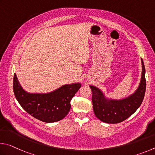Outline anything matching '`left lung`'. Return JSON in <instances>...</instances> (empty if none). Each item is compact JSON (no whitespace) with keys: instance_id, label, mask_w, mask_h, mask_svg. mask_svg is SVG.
I'll use <instances>...</instances> for the list:
<instances>
[{"instance_id":"8db88e82","label":"left lung","mask_w":155,"mask_h":155,"mask_svg":"<svg viewBox=\"0 0 155 155\" xmlns=\"http://www.w3.org/2000/svg\"><path fill=\"white\" fill-rule=\"evenodd\" d=\"M142 77L137 90L131 95L122 99H108L99 88L90 86L94 113L97 118L106 123H119L131 116L142 104L146 92L145 67L142 58Z\"/></svg>"}]
</instances>
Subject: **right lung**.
<instances>
[{
	"label": "right lung",
	"instance_id": "right-lung-1",
	"mask_svg": "<svg viewBox=\"0 0 155 155\" xmlns=\"http://www.w3.org/2000/svg\"><path fill=\"white\" fill-rule=\"evenodd\" d=\"M80 83L65 84L48 93H30L24 90L15 73L13 93L21 107L30 115L45 123L62 120L71 109L70 101L81 87Z\"/></svg>",
	"mask_w": 155,
	"mask_h": 155
}]
</instances>
